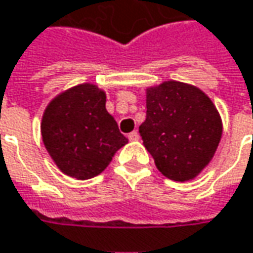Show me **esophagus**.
I'll use <instances>...</instances> for the list:
<instances>
[{
    "instance_id": "34e87169",
    "label": "esophagus",
    "mask_w": 253,
    "mask_h": 253,
    "mask_svg": "<svg viewBox=\"0 0 253 253\" xmlns=\"http://www.w3.org/2000/svg\"><path fill=\"white\" fill-rule=\"evenodd\" d=\"M127 137H128V140H131V142H136V140H139V137H140V136H139V133L134 130V131L128 133V136H127Z\"/></svg>"
}]
</instances>
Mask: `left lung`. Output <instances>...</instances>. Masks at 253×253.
Instances as JSON below:
<instances>
[{
  "label": "left lung",
  "instance_id": "obj_1",
  "mask_svg": "<svg viewBox=\"0 0 253 253\" xmlns=\"http://www.w3.org/2000/svg\"><path fill=\"white\" fill-rule=\"evenodd\" d=\"M156 168L173 181L193 179L211 161L221 120L198 88L168 81L148 89L146 120L139 127Z\"/></svg>",
  "mask_w": 253,
  "mask_h": 253
}]
</instances>
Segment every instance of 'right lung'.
<instances>
[{
  "instance_id": "add662e5",
  "label": "right lung",
  "mask_w": 253,
  "mask_h": 253,
  "mask_svg": "<svg viewBox=\"0 0 253 253\" xmlns=\"http://www.w3.org/2000/svg\"><path fill=\"white\" fill-rule=\"evenodd\" d=\"M42 136L60 171L78 179L103 172L127 143L105 110V94L91 84L78 85L47 105Z\"/></svg>"
}]
</instances>
